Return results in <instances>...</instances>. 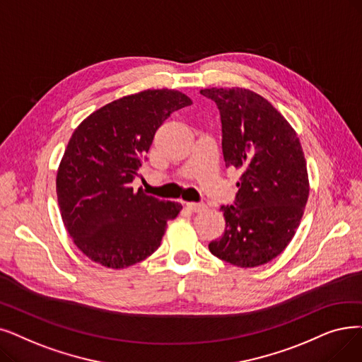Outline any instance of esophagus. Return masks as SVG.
<instances>
[{
    "label": "esophagus",
    "mask_w": 362,
    "mask_h": 362,
    "mask_svg": "<svg viewBox=\"0 0 362 362\" xmlns=\"http://www.w3.org/2000/svg\"><path fill=\"white\" fill-rule=\"evenodd\" d=\"M186 209L194 211V213H199V211H202V210H206V204H201V202H186Z\"/></svg>",
    "instance_id": "esophagus-1"
}]
</instances>
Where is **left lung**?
I'll return each instance as SVG.
<instances>
[{"mask_svg": "<svg viewBox=\"0 0 362 362\" xmlns=\"http://www.w3.org/2000/svg\"><path fill=\"white\" fill-rule=\"evenodd\" d=\"M222 118L226 167L243 170L235 206H223L226 228L211 255L238 268H257L293 240L309 197L305 153L291 124L260 94L243 87H211Z\"/></svg>", "mask_w": 362, "mask_h": 362, "instance_id": "obj_1", "label": "left lung"}]
</instances>
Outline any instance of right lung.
Wrapping results in <instances>:
<instances>
[{
	"label": "right lung",
	"instance_id": "right-lung-1",
	"mask_svg": "<svg viewBox=\"0 0 362 362\" xmlns=\"http://www.w3.org/2000/svg\"><path fill=\"white\" fill-rule=\"evenodd\" d=\"M192 105L177 90H144L90 114L62 156L56 194L74 244L105 268L124 269L160 247L182 204L156 199L132 182L155 132L170 114Z\"/></svg>",
	"mask_w": 362,
	"mask_h": 362
}]
</instances>
